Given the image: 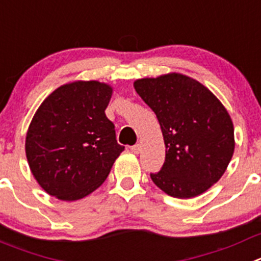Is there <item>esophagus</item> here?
Masks as SVG:
<instances>
[{
	"label": "esophagus",
	"instance_id": "1",
	"mask_svg": "<svg viewBox=\"0 0 261 261\" xmlns=\"http://www.w3.org/2000/svg\"><path fill=\"white\" fill-rule=\"evenodd\" d=\"M130 150H132V152H135V154H138V152L141 151V146L138 143H136V145H133V146L130 147Z\"/></svg>",
	"mask_w": 261,
	"mask_h": 261
}]
</instances>
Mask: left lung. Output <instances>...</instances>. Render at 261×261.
<instances>
[{"label": "left lung", "mask_w": 261, "mask_h": 261, "mask_svg": "<svg viewBox=\"0 0 261 261\" xmlns=\"http://www.w3.org/2000/svg\"><path fill=\"white\" fill-rule=\"evenodd\" d=\"M135 89L155 112L166 160L152 182L174 198H193L221 178L234 152V128L223 103L181 73L140 79Z\"/></svg>", "instance_id": "obj_1"}]
</instances>
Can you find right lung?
<instances>
[{"mask_svg":"<svg viewBox=\"0 0 261 261\" xmlns=\"http://www.w3.org/2000/svg\"><path fill=\"white\" fill-rule=\"evenodd\" d=\"M112 88L75 81L56 89L36 111L25 137L32 174L61 200L87 197L103 184L124 146L105 110Z\"/></svg>","mask_w":261,"mask_h":261,"instance_id":"obj_1","label":"right lung"}]
</instances>
